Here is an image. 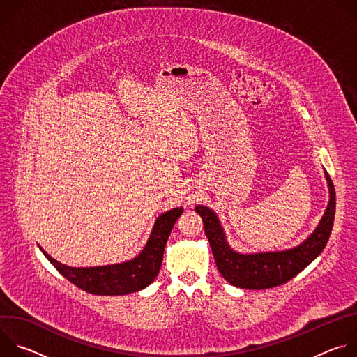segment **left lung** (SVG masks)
I'll use <instances>...</instances> for the list:
<instances>
[{
    "label": "left lung",
    "mask_w": 357,
    "mask_h": 357,
    "mask_svg": "<svg viewBox=\"0 0 357 357\" xmlns=\"http://www.w3.org/2000/svg\"><path fill=\"white\" fill-rule=\"evenodd\" d=\"M324 172L329 189L326 211L310 237L288 250L238 252L230 247L218 215L203 205L195 208L196 213H199L203 220V227L211 243L218 270L229 284L243 289L278 287L294 278L319 256L329 240L336 206L333 183L328 172Z\"/></svg>",
    "instance_id": "obj_1"
}]
</instances>
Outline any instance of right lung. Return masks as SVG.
Wrapping results in <instances>:
<instances>
[{"label":"right lung","instance_id":"add662e5","mask_svg":"<svg viewBox=\"0 0 357 357\" xmlns=\"http://www.w3.org/2000/svg\"><path fill=\"white\" fill-rule=\"evenodd\" d=\"M182 213L183 208H175L160 215L138 256L120 264L69 267L50 257L40 245L39 248L50 264L83 291L94 295H126L144 289L155 280L162 264L165 244Z\"/></svg>","mask_w":357,"mask_h":357}]
</instances>
